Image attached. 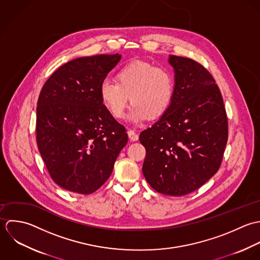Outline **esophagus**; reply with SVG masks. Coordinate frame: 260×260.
<instances>
[{
    "instance_id": "34e87169",
    "label": "esophagus",
    "mask_w": 260,
    "mask_h": 260,
    "mask_svg": "<svg viewBox=\"0 0 260 260\" xmlns=\"http://www.w3.org/2000/svg\"><path fill=\"white\" fill-rule=\"evenodd\" d=\"M127 135H128V138H129V140L132 141V142H137L138 140H139V135L138 134H136L134 131H132V129H129L128 132H127Z\"/></svg>"
}]
</instances>
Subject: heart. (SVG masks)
<instances>
[{
    "label": "heart",
    "instance_id": "b5f03b06",
    "mask_svg": "<svg viewBox=\"0 0 260 260\" xmlns=\"http://www.w3.org/2000/svg\"><path fill=\"white\" fill-rule=\"evenodd\" d=\"M174 94V77L170 70L135 60L116 73V81L104 79L100 96L114 118H121L129 99V119H154L166 112Z\"/></svg>",
    "mask_w": 260,
    "mask_h": 260
}]
</instances>
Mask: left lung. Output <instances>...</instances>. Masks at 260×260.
Returning <instances> with one entry per match:
<instances>
[{
  "label": "left lung",
  "mask_w": 260,
  "mask_h": 260,
  "mask_svg": "<svg viewBox=\"0 0 260 260\" xmlns=\"http://www.w3.org/2000/svg\"><path fill=\"white\" fill-rule=\"evenodd\" d=\"M175 72L170 106L140 142L146 148L143 173L153 189L183 196L203 186L219 170L228 139V119L219 87L193 59L170 55Z\"/></svg>",
  "instance_id": "8db88e82"
}]
</instances>
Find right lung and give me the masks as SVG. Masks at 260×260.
I'll return each instance as SVG.
<instances>
[{
    "label": "right lung",
    "mask_w": 260,
    "mask_h": 260,
    "mask_svg": "<svg viewBox=\"0 0 260 260\" xmlns=\"http://www.w3.org/2000/svg\"><path fill=\"white\" fill-rule=\"evenodd\" d=\"M121 55L71 60L45 82L37 103L36 140L53 181L88 195L109 178L127 134L105 108L100 86Z\"/></svg>",
    "instance_id": "obj_1"
}]
</instances>
